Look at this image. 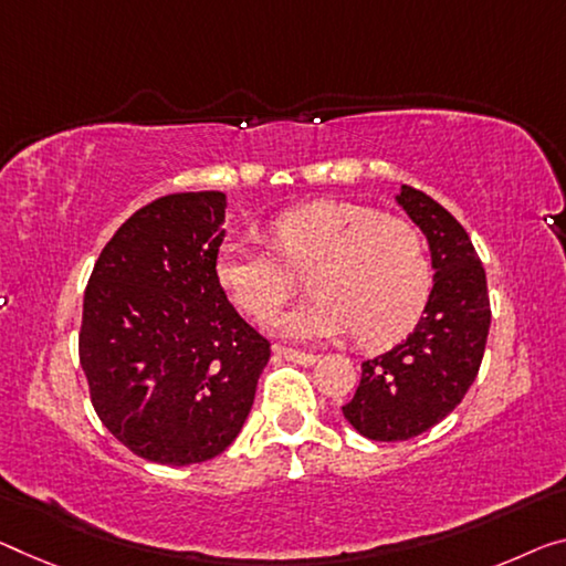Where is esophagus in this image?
Returning <instances> with one entry per match:
<instances>
[{
  "instance_id": "esophagus-1",
  "label": "esophagus",
  "mask_w": 566,
  "mask_h": 566,
  "mask_svg": "<svg viewBox=\"0 0 566 566\" xmlns=\"http://www.w3.org/2000/svg\"><path fill=\"white\" fill-rule=\"evenodd\" d=\"M273 352L277 356H283V359L295 361V364H303V367H311V364L318 361L316 354H306V352H295V349H285V346H273Z\"/></svg>"
}]
</instances>
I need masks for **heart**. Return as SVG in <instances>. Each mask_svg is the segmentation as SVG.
<instances>
[{
	"mask_svg": "<svg viewBox=\"0 0 566 566\" xmlns=\"http://www.w3.org/2000/svg\"><path fill=\"white\" fill-rule=\"evenodd\" d=\"M277 255L253 242L224 240L214 258L217 281L234 306L265 318L308 273L306 303L273 318L289 338H336L387 346L417 324L428 303L432 268L422 232L399 217L349 202H311L275 217Z\"/></svg>",
	"mask_w": 566,
	"mask_h": 566,
	"instance_id": "heart-1",
	"label": "heart"
}]
</instances>
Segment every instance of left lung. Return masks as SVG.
I'll return each instance as SVG.
<instances>
[{
	"mask_svg": "<svg viewBox=\"0 0 566 566\" xmlns=\"http://www.w3.org/2000/svg\"><path fill=\"white\" fill-rule=\"evenodd\" d=\"M395 202L428 240L434 275L415 332L361 364L359 387L342 407L356 432L381 442L410 440L455 410L481 367L491 326L485 271L463 224L407 185Z\"/></svg>",
	"mask_w": 566,
	"mask_h": 566,
	"instance_id": "obj_1",
	"label": "left lung"
}]
</instances>
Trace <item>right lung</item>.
<instances>
[{"mask_svg":"<svg viewBox=\"0 0 566 566\" xmlns=\"http://www.w3.org/2000/svg\"><path fill=\"white\" fill-rule=\"evenodd\" d=\"M222 192L169 195L120 224L83 298L81 367L113 438L138 458L192 465L245 424L271 344L214 273Z\"/></svg>","mask_w":566,"mask_h":566,"instance_id":"obj_1","label":"right lung"}]
</instances>
